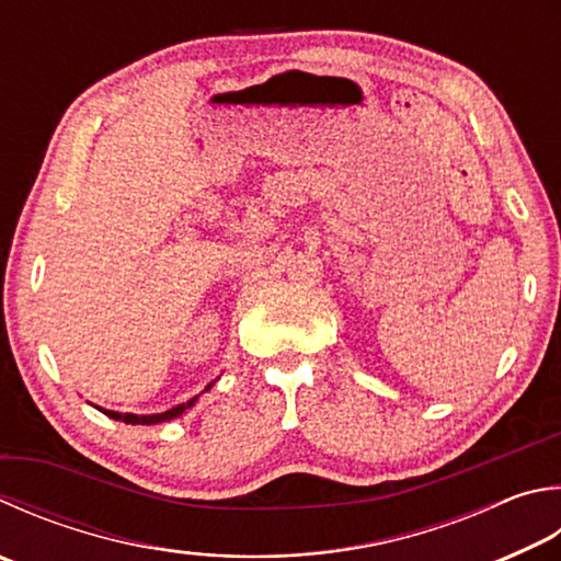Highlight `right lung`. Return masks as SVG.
<instances>
[{"label":"right lung","mask_w":561,"mask_h":561,"mask_svg":"<svg viewBox=\"0 0 561 561\" xmlns=\"http://www.w3.org/2000/svg\"><path fill=\"white\" fill-rule=\"evenodd\" d=\"M210 385L206 387V390H210ZM193 402H196V397H193V400H188V402H183V404L171 407V410L161 412V414H122V412H112V410H100V407H98V410L103 412V414H107L110 420H115V422H125V424H159V422L176 420V416H181L183 412H186L188 407H193Z\"/></svg>","instance_id":"right-lung-1"}]
</instances>
